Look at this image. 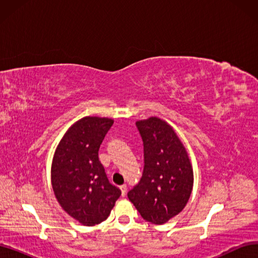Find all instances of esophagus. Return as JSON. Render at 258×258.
<instances>
[{
  "instance_id": "obj_1",
  "label": "esophagus",
  "mask_w": 258,
  "mask_h": 258,
  "mask_svg": "<svg viewBox=\"0 0 258 258\" xmlns=\"http://www.w3.org/2000/svg\"><path fill=\"white\" fill-rule=\"evenodd\" d=\"M119 188H120V190H121V195H122V196H124V195H126V192H127V186L126 185H121L120 187H119Z\"/></svg>"
}]
</instances>
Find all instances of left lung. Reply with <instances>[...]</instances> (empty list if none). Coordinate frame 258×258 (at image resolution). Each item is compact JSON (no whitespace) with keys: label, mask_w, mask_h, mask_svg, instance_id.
I'll return each instance as SVG.
<instances>
[{"label":"left lung","mask_w":258,"mask_h":258,"mask_svg":"<svg viewBox=\"0 0 258 258\" xmlns=\"http://www.w3.org/2000/svg\"><path fill=\"white\" fill-rule=\"evenodd\" d=\"M144 145V170L128 198L145 221L167 223L188 202L194 185L192 166L173 128L158 117L136 122Z\"/></svg>","instance_id":"obj_1"}]
</instances>
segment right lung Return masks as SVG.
<instances>
[{
	"instance_id": "obj_1",
	"label": "right lung",
	"mask_w": 258,
	"mask_h": 258,
	"mask_svg": "<svg viewBox=\"0 0 258 258\" xmlns=\"http://www.w3.org/2000/svg\"><path fill=\"white\" fill-rule=\"evenodd\" d=\"M114 120L86 116L60 140L51 163V185L59 205L84 226L105 221L121 191L106 177L98 152Z\"/></svg>"
}]
</instances>
